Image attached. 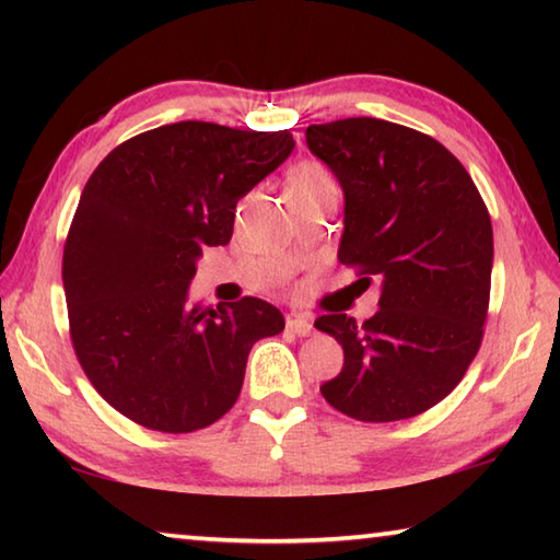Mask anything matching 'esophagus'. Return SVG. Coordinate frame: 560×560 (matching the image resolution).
Listing matches in <instances>:
<instances>
[{"mask_svg":"<svg viewBox=\"0 0 560 560\" xmlns=\"http://www.w3.org/2000/svg\"><path fill=\"white\" fill-rule=\"evenodd\" d=\"M287 328L291 330V334H296V336H311V330H314V324H311V318L308 316H303V314H291V316H287Z\"/></svg>","mask_w":560,"mask_h":560,"instance_id":"1","label":"esophagus"}]
</instances>
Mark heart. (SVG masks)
Returning <instances> with one entry per match:
<instances>
[{"label": "heart", "mask_w": 560, "mask_h": 560, "mask_svg": "<svg viewBox=\"0 0 560 560\" xmlns=\"http://www.w3.org/2000/svg\"><path fill=\"white\" fill-rule=\"evenodd\" d=\"M334 183L330 175L326 173V167H320L316 163H303L296 170H293L289 187H314V185H328Z\"/></svg>", "instance_id": "heart-1"}]
</instances>
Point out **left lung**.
Here are the masks:
<instances>
[{"label":"left lung","mask_w":560,"mask_h":560,"mask_svg":"<svg viewBox=\"0 0 560 560\" xmlns=\"http://www.w3.org/2000/svg\"><path fill=\"white\" fill-rule=\"evenodd\" d=\"M308 150L346 197L338 259L383 279L363 326L316 318L343 346L326 402L360 422H395L444 400L485 336L494 234L464 165L438 140L381 118L306 128Z\"/></svg>","instance_id":"obj_1"}]
</instances>
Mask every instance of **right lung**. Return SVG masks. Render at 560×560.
I'll use <instances>...</instances> for the list:
<instances>
[{
    "mask_svg": "<svg viewBox=\"0 0 560 560\" xmlns=\"http://www.w3.org/2000/svg\"><path fill=\"white\" fill-rule=\"evenodd\" d=\"M289 130L179 120L103 158L63 246L71 343L91 385L148 430L183 434L240 397L246 358L283 330L271 303L189 306L207 246L232 240L236 202L291 155Z\"/></svg>",
    "mask_w": 560,
    "mask_h": 560,
    "instance_id": "right-lung-1",
    "label": "right lung"
}]
</instances>
